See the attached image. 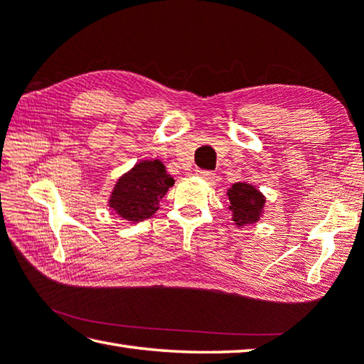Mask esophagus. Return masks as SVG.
<instances>
[{"mask_svg": "<svg viewBox=\"0 0 364 364\" xmlns=\"http://www.w3.org/2000/svg\"><path fill=\"white\" fill-rule=\"evenodd\" d=\"M196 175L198 178H202V180H205V181H215V178H216V173H213L211 170H202V168L196 170Z\"/></svg>", "mask_w": 364, "mask_h": 364, "instance_id": "1", "label": "esophagus"}]
</instances>
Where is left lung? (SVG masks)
Listing matches in <instances>:
<instances>
[{
  "label": "left lung",
  "instance_id": "left-lung-1",
  "mask_svg": "<svg viewBox=\"0 0 364 364\" xmlns=\"http://www.w3.org/2000/svg\"><path fill=\"white\" fill-rule=\"evenodd\" d=\"M227 196L230 198V211L235 223L238 225L257 223L265 205V197L257 189L246 183H235Z\"/></svg>",
  "mask_w": 364,
  "mask_h": 364
}]
</instances>
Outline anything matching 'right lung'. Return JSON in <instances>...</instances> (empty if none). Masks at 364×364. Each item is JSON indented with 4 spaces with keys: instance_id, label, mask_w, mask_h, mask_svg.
Wrapping results in <instances>:
<instances>
[{
    "instance_id": "obj_1",
    "label": "right lung",
    "mask_w": 364,
    "mask_h": 364,
    "mask_svg": "<svg viewBox=\"0 0 364 364\" xmlns=\"http://www.w3.org/2000/svg\"><path fill=\"white\" fill-rule=\"evenodd\" d=\"M173 183L175 180L166 173L161 161L139 162L129 173L118 180L110 197V208L134 223L148 219L159 208L161 198Z\"/></svg>"
}]
</instances>
